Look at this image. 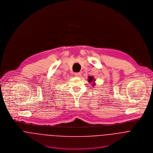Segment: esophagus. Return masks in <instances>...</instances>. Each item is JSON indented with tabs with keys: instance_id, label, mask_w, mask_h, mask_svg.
<instances>
[{
	"instance_id": "obj_1",
	"label": "esophagus",
	"mask_w": 153,
	"mask_h": 153,
	"mask_svg": "<svg viewBox=\"0 0 153 153\" xmlns=\"http://www.w3.org/2000/svg\"><path fill=\"white\" fill-rule=\"evenodd\" d=\"M81 73L80 72H75V73H74V75L75 76H81Z\"/></svg>"
}]
</instances>
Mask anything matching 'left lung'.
Masks as SVG:
<instances>
[{
	"label": "left lung",
	"mask_w": 153,
	"mask_h": 153,
	"mask_svg": "<svg viewBox=\"0 0 153 153\" xmlns=\"http://www.w3.org/2000/svg\"><path fill=\"white\" fill-rule=\"evenodd\" d=\"M88 82H90V83H91V82H92V81H94V82L95 81V80H94V78H93L92 76H88ZM92 85H93V86H95V84H92Z\"/></svg>",
	"instance_id": "left-lung-1"
}]
</instances>
